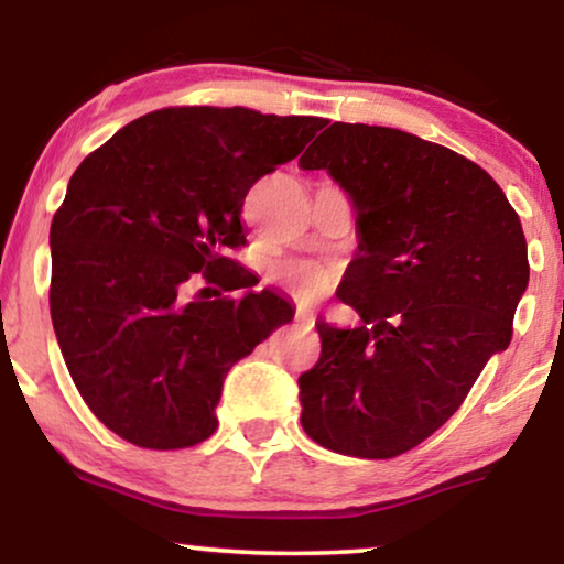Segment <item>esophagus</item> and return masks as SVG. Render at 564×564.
<instances>
[{
	"label": "esophagus",
	"mask_w": 564,
	"mask_h": 564,
	"mask_svg": "<svg viewBox=\"0 0 564 564\" xmlns=\"http://www.w3.org/2000/svg\"><path fill=\"white\" fill-rule=\"evenodd\" d=\"M295 323H297L300 328L311 330V328L315 326V315H313L311 311H297V313H295Z\"/></svg>",
	"instance_id": "34e87169"
}]
</instances>
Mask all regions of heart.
I'll use <instances>...</instances> for the list:
<instances>
[{"instance_id": "1", "label": "heart", "mask_w": 564, "mask_h": 564, "mask_svg": "<svg viewBox=\"0 0 564 564\" xmlns=\"http://www.w3.org/2000/svg\"><path fill=\"white\" fill-rule=\"evenodd\" d=\"M272 276L276 282H282L292 295L300 300H315L330 288L334 274L326 267L313 264V261H284V264L274 267Z\"/></svg>"}]
</instances>
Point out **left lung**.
I'll list each match as a JSON object with an SVG mask.
<instances>
[{"instance_id": "8db88e82", "label": "left lung", "mask_w": 564, "mask_h": 564, "mask_svg": "<svg viewBox=\"0 0 564 564\" xmlns=\"http://www.w3.org/2000/svg\"><path fill=\"white\" fill-rule=\"evenodd\" d=\"M300 166L326 169L354 199L359 251L338 297L361 318L318 323L300 421L330 452L398 457L442 429L511 344L529 284L521 220L475 161L398 128L334 122Z\"/></svg>"}]
</instances>
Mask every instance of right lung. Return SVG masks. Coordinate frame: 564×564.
<instances>
[{
	"instance_id": "right-lung-1",
	"label": "right lung",
	"mask_w": 564,
	"mask_h": 564,
	"mask_svg": "<svg viewBox=\"0 0 564 564\" xmlns=\"http://www.w3.org/2000/svg\"><path fill=\"white\" fill-rule=\"evenodd\" d=\"M323 126L164 107L74 172L51 223V321L84 403L120 438L143 449L205 442L228 369L292 321L288 300L253 292L259 280L228 253L246 243L249 189Z\"/></svg>"
}]
</instances>
